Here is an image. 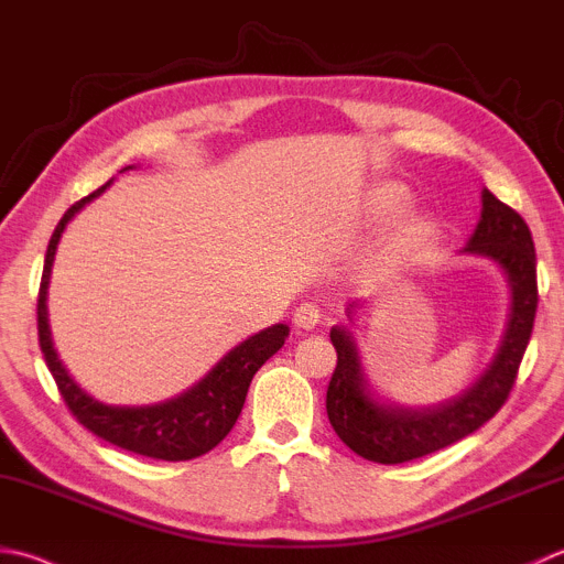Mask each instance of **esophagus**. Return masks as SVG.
Listing matches in <instances>:
<instances>
[{
    "mask_svg": "<svg viewBox=\"0 0 564 564\" xmlns=\"http://www.w3.org/2000/svg\"><path fill=\"white\" fill-rule=\"evenodd\" d=\"M319 317H323V313L315 303H301L293 313V323L303 329H313L319 325Z\"/></svg>",
    "mask_w": 564,
    "mask_h": 564,
    "instance_id": "1",
    "label": "esophagus"
}]
</instances>
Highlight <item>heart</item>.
I'll return each instance as SVG.
<instances>
[{"instance_id": "heart-1", "label": "heart", "mask_w": 564, "mask_h": 564, "mask_svg": "<svg viewBox=\"0 0 564 564\" xmlns=\"http://www.w3.org/2000/svg\"><path fill=\"white\" fill-rule=\"evenodd\" d=\"M405 200H408L405 187H401L399 183H383L371 193L369 217L377 219V223H383V219H389L399 213V209L405 205ZM427 237H430V225L423 217L401 219V223L381 239V245L377 249V267L383 273H399L408 269L417 259V253H421L423 247L427 245Z\"/></svg>"}]
</instances>
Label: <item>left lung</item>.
I'll use <instances>...</instances> for the list:
<instances>
[{
    "label": "left lung",
    "instance_id": "obj_1",
    "mask_svg": "<svg viewBox=\"0 0 564 564\" xmlns=\"http://www.w3.org/2000/svg\"><path fill=\"white\" fill-rule=\"evenodd\" d=\"M462 253L489 259L506 273L511 285V317L489 369L455 399L421 408L379 401L364 379L355 337L341 325L329 329V339L337 349V367L327 386V417L341 443L364 459L401 465L425 457L471 435L491 421L509 399L538 311L531 229L516 209L484 187L481 219Z\"/></svg>",
    "mask_w": 564,
    "mask_h": 564
}]
</instances>
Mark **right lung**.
<instances>
[{
    "instance_id": "right-lung-1",
    "label": "right lung",
    "mask_w": 564,
    "mask_h": 564,
    "mask_svg": "<svg viewBox=\"0 0 564 564\" xmlns=\"http://www.w3.org/2000/svg\"><path fill=\"white\" fill-rule=\"evenodd\" d=\"M127 169H131V165H127ZM109 183L97 187L95 193L68 207V213L61 217L58 227L53 229V237L46 249V261H43L36 305L39 345L43 351V359H46V367L53 373L55 386H58L68 411L75 415V421L90 430L93 435L102 437L105 443H112L121 449H129L134 452V455H143L151 459H195L217 447L229 435V430L235 427L241 408H245L253 373L283 347V341L289 337L291 329L289 325L279 323L261 329L259 335H251L249 339L241 341V345L227 351V357L219 359L217 367L209 371L205 379L191 386V389L183 391L181 395H175V399H169L163 403L105 405L95 401L93 395H87L80 386L70 379V373L65 371L63 361L53 349L46 293L53 257L55 249H58L65 225H68L75 213H80L87 203L95 200L97 195H102Z\"/></svg>"
}]
</instances>
